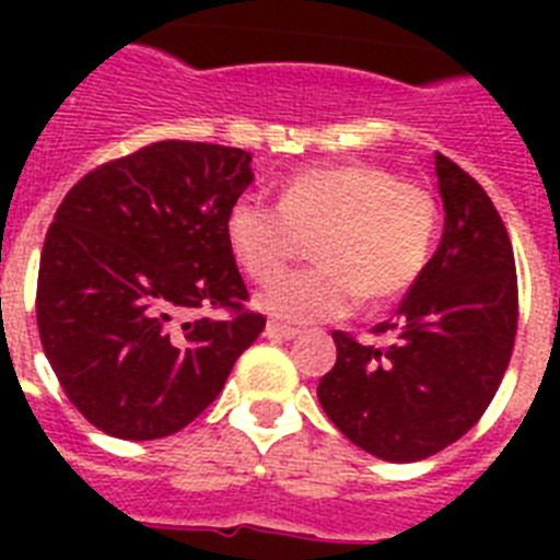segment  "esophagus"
Returning a JSON list of instances; mask_svg holds the SVG:
<instances>
[{
	"label": "esophagus",
	"mask_w": 560,
	"mask_h": 560,
	"mask_svg": "<svg viewBox=\"0 0 560 560\" xmlns=\"http://www.w3.org/2000/svg\"><path fill=\"white\" fill-rule=\"evenodd\" d=\"M296 334H300V330H296L294 325H285V323L266 325V336H269V339H294Z\"/></svg>",
	"instance_id": "esophagus-1"
}]
</instances>
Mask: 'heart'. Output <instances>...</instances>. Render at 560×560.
<instances>
[{"label": "heart", "mask_w": 560, "mask_h": 560, "mask_svg": "<svg viewBox=\"0 0 560 560\" xmlns=\"http://www.w3.org/2000/svg\"><path fill=\"white\" fill-rule=\"evenodd\" d=\"M432 192L373 162L305 167L289 176L280 201L244 192L226 210L224 232L241 269L269 283L314 237L311 269L291 271L260 294L269 314L314 323L361 303H393L423 275L432 252Z\"/></svg>", "instance_id": "1"}]
</instances>
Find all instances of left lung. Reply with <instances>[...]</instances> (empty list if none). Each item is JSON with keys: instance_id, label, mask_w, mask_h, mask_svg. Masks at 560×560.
I'll list each match as a JSON object with an SVG mask.
<instances>
[{"instance_id": "left-lung-1", "label": "left lung", "mask_w": 560, "mask_h": 560, "mask_svg": "<svg viewBox=\"0 0 560 560\" xmlns=\"http://www.w3.org/2000/svg\"><path fill=\"white\" fill-rule=\"evenodd\" d=\"M446 230L395 319L361 345L334 330L336 364L316 395L350 443L387 463L452 446L482 418L511 364L518 325L516 260L502 215L474 176L434 153Z\"/></svg>"}]
</instances>
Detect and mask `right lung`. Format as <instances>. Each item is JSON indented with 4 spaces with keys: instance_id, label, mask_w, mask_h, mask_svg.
<instances>
[{
    "instance_id": "right-lung-1",
    "label": "right lung",
    "mask_w": 560,
    "mask_h": 560,
    "mask_svg": "<svg viewBox=\"0 0 560 560\" xmlns=\"http://www.w3.org/2000/svg\"><path fill=\"white\" fill-rule=\"evenodd\" d=\"M249 162L241 148L162 140L103 162L63 196L38 264V336L72 407L101 432L185 429L266 328L244 305L224 232Z\"/></svg>"
}]
</instances>
